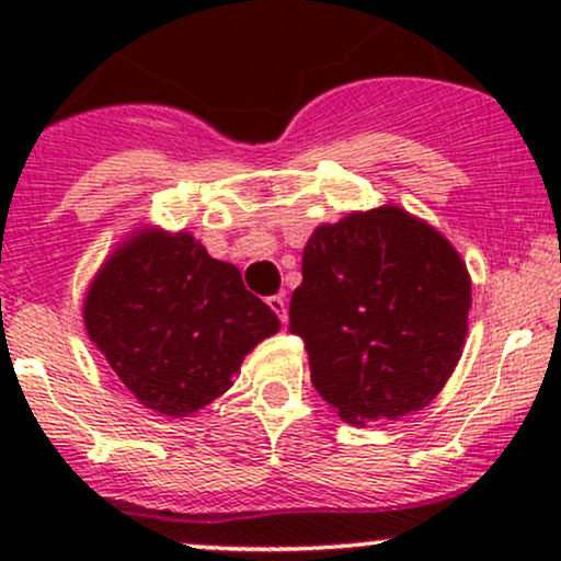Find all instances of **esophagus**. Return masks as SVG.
Wrapping results in <instances>:
<instances>
[{
  "instance_id": "34e87169",
  "label": "esophagus",
  "mask_w": 561,
  "mask_h": 561,
  "mask_svg": "<svg viewBox=\"0 0 561 561\" xmlns=\"http://www.w3.org/2000/svg\"><path fill=\"white\" fill-rule=\"evenodd\" d=\"M266 302H268V308H272V311L276 313V317H279L282 324H285V321H287V300L282 298V295H272V298H268Z\"/></svg>"
}]
</instances>
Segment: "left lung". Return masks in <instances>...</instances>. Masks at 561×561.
I'll list each match as a JSON object with an SVG mask.
<instances>
[{
  "label": "left lung",
  "instance_id": "left-lung-1",
  "mask_svg": "<svg viewBox=\"0 0 561 561\" xmlns=\"http://www.w3.org/2000/svg\"><path fill=\"white\" fill-rule=\"evenodd\" d=\"M469 306L467 266L446 237L385 205L313 231L289 332L306 343L313 388L345 422L398 420L443 390Z\"/></svg>",
  "mask_w": 561,
  "mask_h": 561
}]
</instances>
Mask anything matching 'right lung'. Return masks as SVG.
<instances>
[{"label": "right lung", "mask_w": 561, "mask_h": 561, "mask_svg": "<svg viewBox=\"0 0 561 561\" xmlns=\"http://www.w3.org/2000/svg\"><path fill=\"white\" fill-rule=\"evenodd\" d=\"M83 324L139 403L186 416L231 388L250 351L279 330L240 268L195 237L141 231L100 268Z\"/></svg>", "instance_id": "obj_1"}]
</instances>
